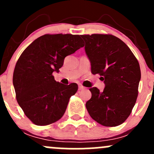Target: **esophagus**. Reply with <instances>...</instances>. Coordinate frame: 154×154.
Listing matches in <instances>:
<instances>
[{"label":"esophagus","mask_w":154,"mask_h":154,"mask_svg":"<svg viewBox=\"0 0 154 154\" xmlns=\"http://www.w3.org/2000/svg\"><path fill=\"white\" fill-rule=\"evenodd\" d=\"M85 89V87H83L82 85H79V91H81V90H84Z\"/></svg>","instance_id":"obj_1"}]
</instances>
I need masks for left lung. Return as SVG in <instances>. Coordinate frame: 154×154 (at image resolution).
<instances>
[{"mask_svg": "<svg viewBox=\"0 0 154 154\" xmlns=\"http://www.w3.org/2000/svg\"><path fill=\"white\" fill-rule=\"evenodd\" d=\"M93 75L99 74L105 88H90L86 109L95 121L106 127L122 124L135 106L141 73L138 61L122 40L112 35H81Z\"/></svg>", "mask_w": 154, "mask_h": 154, "instance_id": "left-lung-1", "label": "left lung"}]
</instances>
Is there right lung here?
I'll use <instances>...</instances> for the list:
<instances>
[{"label": "right lung", "instance_id": "obj_1", "mask_svg": "<svg viewBox=\"0 0 154 154\" xmlns=\"http://www.w3.org/2000/svg\"><path fill=\"white\" fill-rule=\"evenodd\" d=\"M84 46L78 35L46 34L23 51L13 75L16 98L24 114L35 125L45 126L61 119L69 100L78 89L55 80L65 57Z\"/></svg>", "mask_w": 154, "mask_h": 154}]
</instances>
